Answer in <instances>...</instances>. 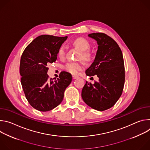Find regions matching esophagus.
<instances>
[{
	"instance_id": "1",
	"label": "esophagus",
	"mask_w": 150,
	"mask_h": 150,
	"mask_svg": "<svg viewBox=\"0 0 150 150\" xmlns=\"http://www.w3.org/2000/svg\"><path fill=\"white\" fill-rule=\"evenodd\" d=\"M78 78V76H75V75H74V76H72V78L74 79H77Z\"/></svg>"
}]
</instances>
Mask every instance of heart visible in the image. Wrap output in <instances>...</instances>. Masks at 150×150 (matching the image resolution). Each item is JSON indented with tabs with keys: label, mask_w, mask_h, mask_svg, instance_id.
Segmentation results:
<instances>
[{
	"label": "heart",
	"mask_w": 150,
	"mask_h": 150,
	"mask_svg": "<svg viewBox=\"0 0 150 150\" xmlns=\"http://www.w3.org/2000/svg\"><path fill=\"white\" fill-rule=\"evenodd\" d=\"M72 45L81 51L79 55L80 58L83 60L88 61L90 59V53L87 51L90 47V42L85 38L78 37L75 38L72 42ZM65 56V51L63 47H60L57 52V57L60 59H63ZM65 69L68 72L77 75L79 72L83 69V64L79 62H71L68 63L65 66Z\"/></svg>",
	"instance_id": "1"
}]
</instances>
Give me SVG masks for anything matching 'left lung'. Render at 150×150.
<instances>
[{"mask_svg":"<svg viewBox=\"0 0 150 150\" xmlns=\"http://www.w3.org/2000/svg\"><path fill=\"white\" fill-rule=\"evenodd\" d=\"M88 37L97 41L98 50L85 74L89 76L96 75L98 81L94 84L86 81L81 96L91 108L104 111L113 107L122 95L125 83L123 54L117 42L107 34L94 33Z\"/></svg>","mask_w":150,"mask_h":150,"instance_id":"1","label":"left lung"}]
</instances>
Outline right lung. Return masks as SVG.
Returning <instances> with one entry per match:
<instances>
[{
    "mask_svg": "<svg viewBox=\"0 0 150 150\" xmlns=\"http://www.w3.org/2000/svg\"><path fill=\"white\" fill-rule=\"evenodd\" d=\"M68 37L41 35L27 46L21 56L19 73L25 97L33 108L50 111L62 101L71 83V74L63 71L53 80L47 75L48 65L57 59V52Z\"/></svg>",
    "mask_w": 150,
    "mask_h": 150,
    "instance_id": "add662e5",
    "label": "right lung"
}]
</instances>
